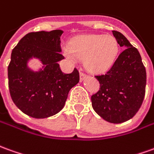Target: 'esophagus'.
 <instances>
[{
  "mask_svg": "<svg viewBox=\"0 0 154 154\" xmlns=\"http://www.w3.org/2000/svg\"><path fill=\"white\" fill-rule=\"evenodd\" d=\"M87 77V74H85L84 72H80V80L81 81H83Z\"/></svg>",
  "mask_w": 154,
  "mask_h": 154,
  "instance_id": "1",
  "label": "esophagus"
}]
</instances>
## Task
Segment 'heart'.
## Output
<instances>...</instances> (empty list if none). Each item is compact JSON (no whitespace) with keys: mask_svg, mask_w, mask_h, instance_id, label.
Listing matches in <instances>:
<instances>
[{"mask_svg":"<svg viewBox=\"0 0 154 154\" xmlns=\"http://www.w3.org/2000/svg\"><path fill=\"white\" fill-rule=\"evenodd\" d=\"M63 54L71 62L84 59V65L94 73L104 72L113 65L119 52V44L111 35H89L77 38L64 46Z\"/></svg>","mask_w":154,"mask_h":154,"instance_id":"1","label":"heart"}]
</instances>
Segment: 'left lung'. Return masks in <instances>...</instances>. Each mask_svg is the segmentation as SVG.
Segmentation results:
<instances>
[{"label":"left lung","instance_id":"8db88e82","mask_svg":"<svg viewBox=\"0 0 154 154\" xmlns=\"http://www.w3.org/2000/svg\"><path fill=\"white\" fill-rule=\"evenodd\" d=\"M112 34L125 49L106 74L95 76L100 88L91 99L93 109L101 118L121 123L139 110L145 96L147 74L137 48L121 32L112 31Z\"/></svg>","mask_w":154,"mask_h":154}]
</instances>
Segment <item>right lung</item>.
<instances>
[{
  "label": "right lung",
  "instance_id": "add662e5",
  "mask_svg": "<svg viewBox=\"0 0 154 154\" xmlns=\"http://www.w3.org/2000/svg\"><path fill=\"white\" fill-rule=\"evenodd\" d=\"M62 30L30 32L23 36L11 52L8 66V86L13 103L25 114L46 118L62 110L71 88L79 82L77 69L65 74L58 62ZM36 58L44 66L37 72L28 66Z\"/></svg>",
  "mask_w": 154,
  "mask_h": 154
}]
</instances>
